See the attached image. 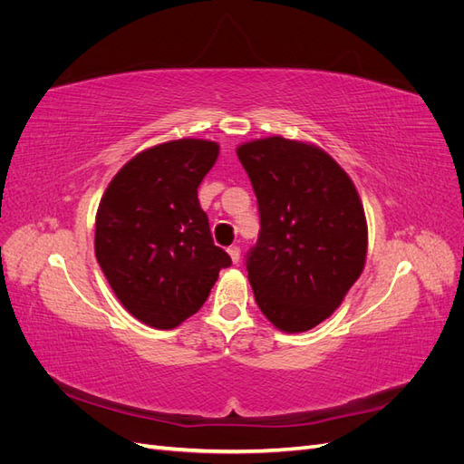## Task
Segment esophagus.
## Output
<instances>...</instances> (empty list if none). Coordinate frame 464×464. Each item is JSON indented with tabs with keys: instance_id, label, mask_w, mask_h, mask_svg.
I'll list each match as a JSON object with an SVG mask.
<instances>
[{
	"instance_id": "34e87169",
	"label": "esophagus",
	"mask_w": 464,
	"mask_h": 464,
	"mask_svg": "<svg viewBox=\"0 0 464 464\" xmlns=\"http://www.w3.org/2000/svg\"><path fill=\"white\" fill-rule=\"evenodd\" d=\"M228 256H230L232 263H237V261H240V247H237V246L228 247Z\"/></svg>"
}]
</instances>
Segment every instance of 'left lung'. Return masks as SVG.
Listing matches in <instances>:
<instances>
[{"label": "left lung", "instance_id": "left-lung-1", "mask_svg": "<svg viewBox=\"0 0 464 464\" xmlns=\"http://www.w3.org/2000/svg\"><path fill=\"white\" fill-rule=\"evenodd\" d=\"M236 152L261 217L246 261L256 302L276 329L310 331L343 304L366 265L360 195L336 160L312 143L275 135Z\"/></svg>", "mask_w": 464, "mask_h": 464}]
</instances>
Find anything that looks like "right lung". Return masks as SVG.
I'll use <instances>...</instances> for the list:
<instances>
[{"label": "right lung", "mask_w": 464, "mask_h": 464, "mask_svg": "<svg viewBox=\"0 0 464 464\" xmlns=\"http://www.w3.org/2000/svg\"><path fill=\"white\" fill-rule=\"evenodd\" d=\"M218 143L178 139L150 147L111 178L96 210V261L121 305L154 329H174L201 310L218 271L198 188Z\"/></svg>", "instance_id": "1"}]
</instances>
